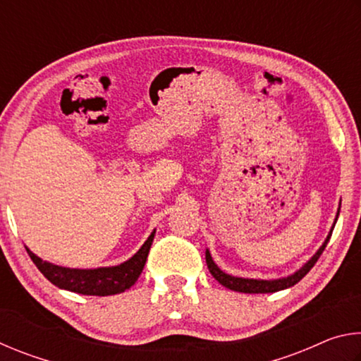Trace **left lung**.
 <instances>
[{"mask_svg":"<svg viewBox=\"0 0 361 361\" xmlns=\"http://www.w3.org/2000/svg\"><path fill=\"white\" fill-rule=\"evenodd\" d=\"M338 216H339V210H338V215H336V219H338ZM334 224H336V221H334ZM333 229H334V226L331 228V231H329L326 240L323 242V245L319 250H317V253L312 256V258L305 262V264L301 269H299V271H296L295 274H291V276H288V277H282V279H276V280L232 277V276H229V274L223 272L221 269H219L215 264V261L212 259V255H210L209 250L205 252V261H207V266H209V271H210L212 276L215 277L223 286H226V288L239 291V293H276V291L290 288V286L296 285L299 280H301L305 276V274H307L310 269L314 267L315 262L319 261L320 255L323 253V250H325L326 243L329 242V237H331V234H333Z\"/></svg>","mask_w":361,"mask_h":361,"instance_id":"left-lung-1","label":"left lung"}]
</instances>
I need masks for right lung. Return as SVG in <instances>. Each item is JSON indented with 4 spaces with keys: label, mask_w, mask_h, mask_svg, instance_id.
<instances>
[{
    "label": "right lung",
    "mask_w": 361,
    "mask_h": 361,
    "mask_svg": "<svg viewBox=\"0 0 361 361\" xmlns=\"http://www.w3.org/2000/svg\"><path fill=\"white\" fill-rule=\"evenodd\" d=\"M154 234L156 231H152L148 240L143 243L142 248L130 259H127L119 266L99 269H70L56 266L52 262L42 261L33 252H30L27 247L25 248L42 276L59 288L87 296H109L129 290L137 282L145 267L146 258H148Z\"/></svg>",
    "instance_id": "obj_1"
}]
</instances>
